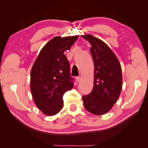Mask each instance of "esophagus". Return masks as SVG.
I'll list each match as a JSON object with an SVG mask.
<instances>
[{"label": "esophagus", "instance_id": "esophagus-1", "mask_svg": "<svg viewBox=\"0 0 148 148\" xmlns=\"http://www.w3.org/2000/svg\"><path fill=\"white\" fill-rule=\"evenodd\" d=\"M80 80H81V76H76V81H77V82H79Z\"/></svg>", "mask_w": 148, "mask_h": 148}]
</instances>
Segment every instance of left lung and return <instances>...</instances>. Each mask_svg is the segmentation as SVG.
Masks as SVG:
<instances>
[{
  "label": "left lung",
  "instance_id": "1",
  "mask_svg": "<svg viewBox=\"0 0 148 148\" xmlns=\"http://www.w3.org/2000/svg\"><path fill=\"white\" fill-rule=\"evenodd\" d=\"M91 45L94 62L92 90L82 99L86 109L96 115L108 113L118 101L123 87L121 65L116 56L105 42L87 35L82 36Z\"/></svg>",
  "mask_w": 148,
  "mask_h": 148
}]
</instances>
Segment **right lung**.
<instances>
[{
  "label": "right lung",
  "mask_w": 148,
  "mask_h": 148,
  "mask_svg": "<svg viewBox=\"0 0 148 148\" xmlns=\"http://www.w3.org/2000/svg\"><path fill=\"white\" fill-rule=\"evenodd\" d=\"M79 36H57L40 51L30 72V90L37 108L44 114L54 115L63 106L64 92L73 88L69 62L64 51Z\"/></svg>",
  "instance_id": "right-lung-1"
}]
</instances>
